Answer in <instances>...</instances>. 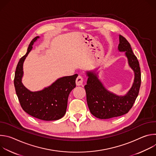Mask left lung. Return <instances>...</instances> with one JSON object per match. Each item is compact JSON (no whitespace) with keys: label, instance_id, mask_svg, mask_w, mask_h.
<instances>
[{"label":"left lung","instance_id":"left-lung-1","mask_svg":"<svg viewBox=\"0 0 156 156\" xmlns=\"http://www.w3.org/2000/svg\"><path fill=\"white\" fill-rule=\"evenodd\" d=\"M38 38L36 36L31 41L27 52L20 59L15 73L14 86L20 105L27 114L40 120L54 121L63 117L69 94L76 87L78 75L60 78L39 91L28 90L21 82L23 62Z\"/></svg>","mask_w":156,"mask_h":156}]
</instances>
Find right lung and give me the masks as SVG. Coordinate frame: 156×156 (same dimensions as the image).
<instances>
[{
	"mask_svg": "<svg viewBox=\"0 0 156 156\" xmlns=\"http://www.w3.org/2000/svg\"><path fill=\"white\" fill-rule=\"evenodd\" d=\"M118 49L125 52L128 64L135 73L134 83L126 96H119L108 91L95 73L87 72L88 78L84 86L87 103L91 113L98 119H107L128 113L139 93L141 81L139 62L129 43L121 35Z\"/></svg>",
	"mask_w": 156,
	"mask_h": 156,
	"instance_id": "add662e5",
	"label": "right lung"
}]
</instances>
